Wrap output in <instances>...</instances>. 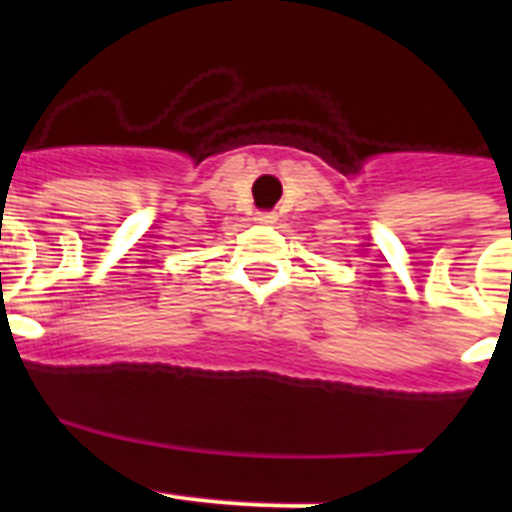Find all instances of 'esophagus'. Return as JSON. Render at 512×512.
I'll return each mask as SVG.
<instances>
[{
  "mask_svg": "<svg viewBox=\"0 0 512 512\" xmlns=\"http://www.w3.org/2000/svg\"><path fill=\"white\" fill-rule=\"evenodd\" d=\"M256 220H259L261 225H271V223H277V212H269V210H264V212H256Z\"/></svg>",
  "mask_w": 512,
  "mask_h": 512,
  "instance_id": "obj_1",
  "label": "esophagus"
}]
</instances>
